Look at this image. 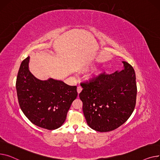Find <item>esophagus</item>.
I'll list each match as a JSON object with an SVG mask.
<instances>
[{
    "label": "esophagus",
    "instance_id": "esophagus-1",
    "mask_svg": "<svg viewBox=\"0 0 160 160\" xmlns=\"http://www.w3.org/2000/svg\"><path fill=\"white\" fill-rule=\"evenodd\" d=\"M82 87H80V86H79V87H78V88H77V91H78V93H81V92L82 91Z\"/></svg>",
    "mask_w": 160,
    "mask_h": 160
}]
</instances>
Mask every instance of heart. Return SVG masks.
<instances>
[{
    "label": "heart",
    "instance_id": "obj_1",
    "mask_svg": "<svg viewBox=\"0 0 160 160\" xmlns=\"http://www.w3.org/2000/svg\"><path fill=\"white\" fill-rule=\"evenodd\" d=\"M92 68V67H90V66H87V67L83 68L82 71H84H84H88V70H89L90 69H91ZM102 73V72L101 70H98V71L92 74V76H90V79L91 80H92V81H94V80L97 79L101 76Z\"/></svg>",
    "mask_w": 160,
    "mask_h": 160
}]
</instances>
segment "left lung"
<instances>
[{
    "label": "left lung",
    "instance_id": "1",
    "mask_svg": "<svg viewBox=\"0 0 160 160\" xmlns=\"http://www.w3.org/2000/svg\"><path fill=\"white\" fill-rule=\"evenodd\" d=\"M123 70L101 73L96 80L81 82L79 98L88 125L98 132L114 130L123 125L134 110L137 95L136 74L126 61Z\"/></svg>",
    "mask_w": 160,
    "mask_h": 160
}]
</instances>
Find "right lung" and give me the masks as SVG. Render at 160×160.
I'll return each mask as SVG.
<instances>
[{
    "label": "right lung",
    "mask_w": 160,
    "mask_h": 160,
    "mask_svg": "<svg viewBox=\"0 0 160 160\" xmlns=\"http://www.w3.org/2000/svg\"><path fill=\"white\" fill-rule=\"evenodd\" d=\"M30 57L21 62L16 89L20 107L32 123L47 130L59 128L78 96L77 87L52 78L42 81L29 70Z\"/></svg>",
    "instance_id": "add662e5"
}]
</instances>
